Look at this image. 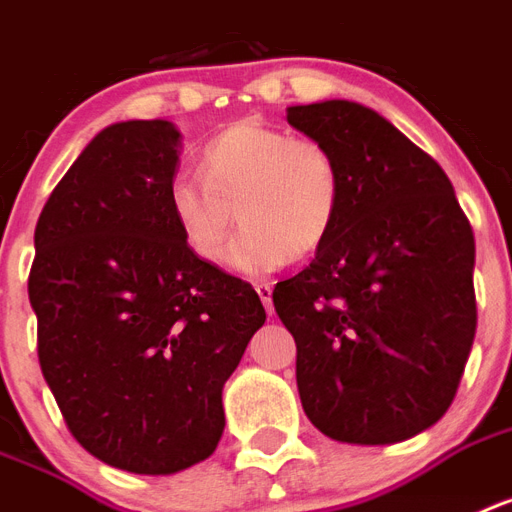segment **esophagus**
<instances>
[{
  "label": "esophagus",
  "mask_w": 512,
  "mask_h": 512,
  "mask_svg": "<svg viewBox=\"0 0 512 512\" xmlns=\"http://www.w3.org/2000/svg\"><path fill=\"white\" fill-rule=\"evenodd\" d=\"M255 292L260 297V302L265 305L268 315H273V286L270 284H255Z\"/></svg>",
  "instance_id": "34e87169"
}]
</instances>
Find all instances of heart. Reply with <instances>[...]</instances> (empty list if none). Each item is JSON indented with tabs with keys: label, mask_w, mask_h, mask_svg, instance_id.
Returning <instances> with one entry per match:
<instances>
[{
	"label": "heart",
	"mask_w": 512,
	"mask_h": 512,
	"mask_svg": "<svg viewBox=\"0 0 512 512\" xmlns=\"http://www.w3.org/2000/svg\"><path fill=\"white\" fill-rule=\"evenodd\" d=\"M197 173L170 184V215L186 247L207 263L226 257L239 220L231 265L247 276L318 252L342 213L344 176L334 152L257 120L207 141Z\"/></svg>",
	"instance_id": "b5f03b06"
}]
</instances>
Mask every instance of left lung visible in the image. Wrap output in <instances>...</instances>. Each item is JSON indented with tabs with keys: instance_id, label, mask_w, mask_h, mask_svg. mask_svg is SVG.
<instances>
[{
	"instance_id": "1",
	"label": "left lung",
	"mask_w": 512,
	"mask_h": 512,
	"mask_svg": "<svg viewBox=\"0 0 512 512\" xmlns=\"http://www.w3.org/2000/svg\"><path fill=\"white\" fill-rule=\"evenodd\" d=\"M286 120L344 176L326 244L273 289L297 342L299 400L336 442H405L447 413L471 355V223L439 162L371 107L326 99Z\"/></svg>"
}]
</instances>
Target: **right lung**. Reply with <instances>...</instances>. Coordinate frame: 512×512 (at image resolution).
Returning <instances> with one entry per match:
<instances>
[{"mask_svg":"<svg viewBox=\"0 0 512 512\" xmlns=\"http://www.w3.org/2000/svg\"><path fill=\"white\" fill-rule=\"evenodd\" d=\"M181 131L126 120L62 176L33 234L39 363L70 434L102 463L168 476L210 458L223 384L265 307L199 260L170 215Z\"/></svg>","mask_w":512,"mask_h":512,"instance_id":"1","label":"right lung"}]
</instances>
